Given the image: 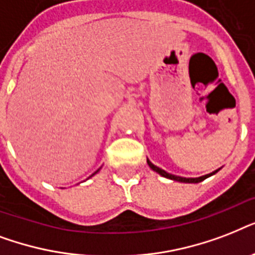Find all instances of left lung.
I'll return each instance as SVG.
<instances>
[{"instance_id": "obj_1", "label": "left lung", "mask_w": 255, "mask_h": 255, "mask_svg": "<svg viewBox=\"0 0 255 255\" xmlns=\"http://www.w3.org/2000/svg\"><path fill=\"white\" fill-rule=\"evenodd\" d=\"M147 163H148V165H149V168H151V169H153V170H155V172H157V173H159V174H161V176H163V177L170 178V180H174V181H180V182H194V184H196V182H201L202 180H205V178L210 177V176H213L214 173H217L218 170H220V169L214 170V172H212V173L205 174V176H201V177H196V178H186V177H180V176H174V174L168 173V172H165V170L161 169V168L156 167L155 164H152L151 161H149V160H148V159H147Z\"/></svg>"}]
</instances>
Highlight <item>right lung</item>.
Instances as JSON below:
<instances>
[{"mask_svg":"<svg viewBox=\"0 0 255 255\" xmlns=\"http://www.w3.org/2000/svg\"><path fill=\"white\" fill-rule=\"evenodd\" d=\"M96 172H98V170H96ZM96 172H95V173H96ZM95 173H94V174H95ZM94 174H92V176H94Z\"/></svg>","mask_w":255,"mask_h":255,"instance_id":"add662e5","label":"right lung"}]
</instances>
